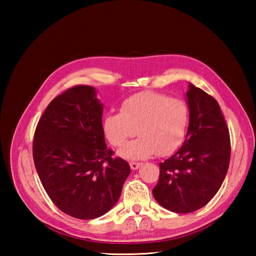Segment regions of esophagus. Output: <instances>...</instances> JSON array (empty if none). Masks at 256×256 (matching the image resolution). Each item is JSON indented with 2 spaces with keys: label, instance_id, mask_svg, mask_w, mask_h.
Instances as JSON below:
<instances>
[{
  "label": "esophagus",
  "instance_id": "34e87169",
  "mask_svg": "<svg viewBox=\"0 0 256 256\" xmlns=\"http://www.w3.org/2000/svg\"><path fill=\"white\" fill-rule=\"evenodd\" d=\"M142 165V162H130V166H131V168H132V170H136L138 168Z\"/></svg>",
  "mask_w": 256,
  "mask_h": 256
}]
</instances>
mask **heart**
<instances>
[{
    "label": "heart",
    "instance_id": "obj_1",
    "mask_svg": "<svg viewBox=\"0 0 256 256\" xmlns=\"http://www.w3.org/2000/svg\"><path fill=\"white\" fill-rule=\"evenodd\" d=\"M121 112L108 113L103 121L106 136L116 148H122L135 132L140 138L120 150L125 160H145L158 154L167 156L186 138L190 112L186 102L157 92H140L125 99Z\"/></svg>",
    "mask_w": 256,
    "mask_h": 256
}]
</instances>
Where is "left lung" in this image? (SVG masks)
<instances>
[{
    "instance_id": "left-lung-1",
    "label": "left lung",
    "mask_w": 256,
    "mask_h": 256,
    "mask_svg": "<svg viewBox=\"0 0 256 256\" xmlns=\"http://www.w3.org/2000/svg\"><path fill=\"white\" fill-rule=\"evenodd\" d=\"M190 112L184 145L160 164L153 189L162 208L189 214L202 208L218 192L229 168V128L219 103L192 84L186 92Z\"/></svg>"
}]
</instances>
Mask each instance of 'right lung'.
Instances as JSON below:
<instances>
[{
    "instance_id": "obj_1",
    "label": "right lung",
    "mask_w": 256,
    "mask_h": 256,
    "mask_svg": "<svg viewBox=\"0 0 256 256\" xmlns=\"http://www.w3.org/2000/svg\"><path fill=\"white\" fill-rule=\"evenodd\" d=\"M103 104L90 86L56 96L37 124L32 157L47 194L58 209L77 219L106 214L116 204L128 162L113 158L102 128Z\"/></svg>"
}]
</instances>
